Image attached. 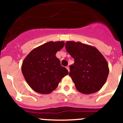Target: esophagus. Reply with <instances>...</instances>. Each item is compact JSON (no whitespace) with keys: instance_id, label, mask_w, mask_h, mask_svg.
Listing matches in <instances>:
<instances>
[{"instance_id":"esophagus-1","label":"esophagus","mask_w":123,"mask_h":123,"mask_svg":"<svg viewBox=\"0 0 123 123\" xmlns=\"http://www.w3.org/2000/svg\"><path fill=\"white\" fill-rule=\"evenodd\" d=\"M66 68H67V69L68 70V72H70V69H69V66H67V67H66Z\"/></svg>"}]
</instances>
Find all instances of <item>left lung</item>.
<instances>
[{
  "label": "left lung",
  "mask_w": 123,
  "mask_h": 123,
  "mask_svg": "<svg viewBox=\"0 0 123 123\" xmlns=\"http://www.w3.org/2000/svg\"><path fill=\"white\" fill-rule=\"evenodd\" d=\"M67 52L74 58L70 66L69 76L76 88L84 94L99 91L106 81L109 73L108 63L96 48L80 42L67 41Z\"/></svg>",
  "instance_id": "8db88e82"
}]
</instances>
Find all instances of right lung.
Segmentation results:
<instances>
[{"label": "right lung", "mask_w": 123, "mask_h": 123, "mask_svg": "<svg viewBox=\"0 0 123 123\" xmlns=\"http://www.w3.org/2000/svg\"><path fill=\"white\" fill-rule=\"evenodd\" d=\"M64 44V41H50L34 49L25 57L22 72L34 91L50 93L56 89L62 78L68 74L56 56Z\"/></svg>", "instance_id": "1"}]
</instances>
